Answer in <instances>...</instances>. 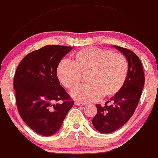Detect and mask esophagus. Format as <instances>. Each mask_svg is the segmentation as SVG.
<instances>
[{
    "mask_svg": "<svg viewBox=\"0 0 158 158\" xmlns=\"http://www.w3.org/2000/svg\"><path fill=\"white\" fill-rule=\"evenodd\" d=\"M76 106H85V103H81V102H78V101H76L75 103H74Z\"/></svg>",
    "mask_w": 158,
    "mask_h": 158,
    "instance_id": "34e87169",
    "label": "esophagus"
}]
</instances>
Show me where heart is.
<instances>
[{
    "label": "heart",
    "instance_id": "1",
    "mask_svg": "<svg viewBox=\"0 0 158 158\" xmlns=\"http://www.w3.org/2000/svg\"><path fill=\"white\" fill-rule=\"evenodd\" d=\"M128 72V62L123 55L95 47L83 48L74 55L73 61L62 60L57 75L65 87L74 90L88 75L87 85L76 89L71 97L81 102H94L115 97L123 89Z\"/></svg>",
    "mask_w": 158,
    "mask_h": 158
}]
</instances>
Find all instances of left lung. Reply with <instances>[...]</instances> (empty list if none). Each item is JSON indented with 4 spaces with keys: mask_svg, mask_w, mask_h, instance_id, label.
<instances>
[{
    "mask_svg": "<svg viewBox=\"0 0 158 158\" xmlns=\"http://www.w3.org/2000/svg\"><path fill=\"white\" fill-rule=\"evenodd\" d=\"M121 52L128 62L127 79L123 89L102 106L97 104V113L93 118L94 128L101 133H112L126 124L134 113L139 103L144 75L139 58L127 48L114 45Z\"/></svg>",
    "mask_w": 158,
    "mask_h": 158,
    "instance_id": "8db88e82",
    "label": "left lung"
}]
</instances>
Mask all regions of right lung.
Wrapping results in <instances>:
<instances>
[{"instance_id":"add662e5","label":"right lung","mask_w":158,"mask_h":158,"mask_svg":"<svg viewBox=\"0 0 158 158\" xmlns=\"http://www.w3.org/2000/svg\"><path fill=\"white\" fill-rule=\"evenodd\" d=\"M72 47L46 45L26 55L16 71L14 87L19 115L38 134L50 136L61 128L74 106L57 76L58 64ZM62 100V104L55 102Z\"/></svg>"}]
</instances>
